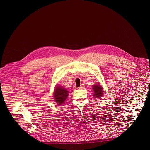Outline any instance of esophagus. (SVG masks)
I'll list each match as a JSON object with an SVG mask.
<instances>
[{
    "instance_id": "1",
    "label": "esophagus",
    "mask_w": 150,
    "mask_h": 150,
    "mask_svg": "<svg viewBox=\"0 0 150 150\" xmlns=\"http://www.w3.org/2000/svg\"><path fill=\"white\" fill-rule=\"evenodd\" d=\"M84 85L83 84H82L79 88H78V89H84Z\"/></svg>"
}]
</instances>
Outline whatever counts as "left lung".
Instances as JSON below:
<instances>
[{
  "instance_id": "8db88e82",
  "label": "left lung",
  "mask_w": 150,
  "mask_h": 150,
  "mask_svg": "<svg viewBox=\"0 0 150 150\" xmlns=\"http://www.w3.org/2000/svg\"><path fill=\"white\" fill-rule=\"evenodd\" d=\"M93 89L94 91L93 96L97 98H100L103 96V88L99 84L95 85L93 86Z\"/></svg>"
}]
</instances>
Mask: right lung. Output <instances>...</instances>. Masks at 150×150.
Wrapping results in <instances>:
<instances>
[{"instance_id": "obj_1", "label": "right lung", "mask_w": 150, "mask_h": 150, "mask_svg": "<svg viewBox=\"0 0 150 150\" xmlns=\"http://www.w3.org/2000/svg\"><path fill=\"white\" fill-rule=\"evenodd\" d=\"M68 91L59 86H56V88L54 89V101L56 102L58 105H61L64 103L65 100L67 98L68 96Z\"/></svg>"}]
</instances>
